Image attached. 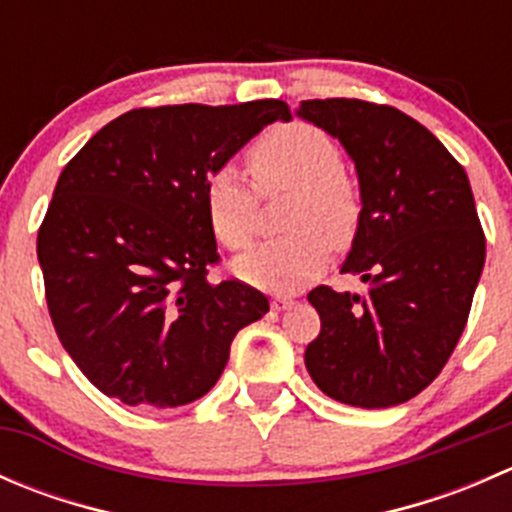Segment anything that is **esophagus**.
<instances>
[{"label":"esophagus","instance_id":"obj_1","mask_svg":"<svg viewBox=\"0 0 512 512\" xmlns=\"http://www.w3.org/2000/svg\"><path fill=\"white\" fill-rule=\"evenodd\" d=\"M294 304L292 297H287V294H277V297H272V309L275 312H285V309H289Z\"/></svg>","mask_w":512,"mask_h":512}]
</instances>
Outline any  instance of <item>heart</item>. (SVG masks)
Masks as SVG:
<instances>
[{"mask_svg":"<svg viewBox=\"0 0 512 512\" xmlns=\"http://www.w3.org/2000/svg\"><path fill=\"white\" fill-rule=\"evenodd\" d=\"M247 170L260 195L292 190L285 237L267 240L235 262L245 282L292 289L327 267L334 247H347L361 223L359 185L344 173L337 141L312 123L275 126L247 151ZM232 168L205 180V213L227 250H245L257 232V195Z\"/></svg>","mask_w":512,"mask_h":512,"instance_id":"1","label":"heart"}]
</instances>
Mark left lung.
<instances>
[{
	"label": "left lung",
	"mask_w": 512,
	"mask_h": 512,
	"mask_svg": "<svg viewBox=\"0 0 512 512\" xmlns=\"http://www.w3.org/2000/svg\"><path fill=\"white\" fill-rule=\"evenodd\" d=\"M297 113L342 141L364 205L342 272L359 275L366 292H309L322 329L304 364L334 401L404 404L441 374L466 329L485 262L471 183L446 146L399 108L312 98Z\"/></svg>",
	"instance_id": "left-lung-1"
}]
</instances>
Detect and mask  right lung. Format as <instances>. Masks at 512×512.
<instances>
[{
    "instance_id": "add662e5",
    "label": "right lung",
    "mask_w": 512,
    "mask_h": 512,
    "mask_svg": "<svg viewBox=\"0 0 512 512\" xmlns=\"http://www.w3.org/2000/svg\"><path fill=\"white\" fill-rule=\"evenodd\" d=\"M285 101L133 108L61 170L36 235L56 337L128 406L175 409L223 374L230 344L270 312L260 289L210 280L220 262L205 180Z\"/></svg>"
}]
</instances>
